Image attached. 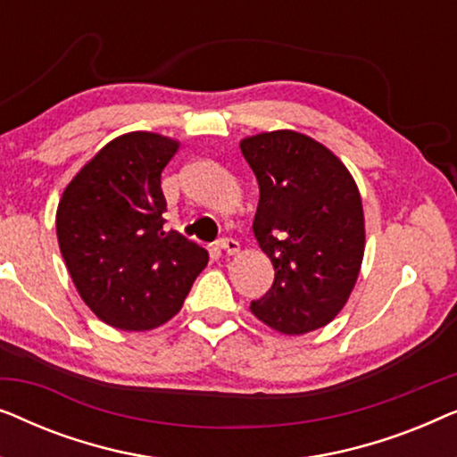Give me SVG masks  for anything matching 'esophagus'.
Masks as SVG:
<instances>
[{
	"mask_svg": "<svg viewBox=\"0 0 457 457\" xmlns=\"http://www.w3.org/2000/svg\"><path fill=\"white\" fill-rule=\"evenodd\" d=\"M216 247L222 249V252H227L228 255H237V253H239V249H241L239 241L230 239V237H222V239H218Z\"/></svg>",
	"mask_w": 457,
	"mask_h": 457,
	"instance_id": "obj_1",
	"label": "esophagus"
}]
</instances>
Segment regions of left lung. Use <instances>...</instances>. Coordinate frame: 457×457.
Segmentation results:
<instances>
[{"label": "left lung", "instance_id": "obj_1", "mask_svg": "<svg viewBox=\"0 0 457 457\" xmlns=\"http://www.w3.org/2000/svg\"><path fill=\"white\" fill-rule=\"evenodd\" d=\"M239 145L260 185L253 235L274 266L272 287L249 310L283 335L327 327L364 260L358 185L328 147L295 130L252 135Z\"/></svg>", "mask_w": 457, "mask_h": 457}]
</instances>
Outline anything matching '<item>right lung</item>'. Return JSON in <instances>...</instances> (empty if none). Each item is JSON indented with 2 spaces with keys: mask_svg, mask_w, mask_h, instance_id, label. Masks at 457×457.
<instances>
[{
  "mask_svg": "<svg viewBox=\"0 0 457 457\" xmlns=\"http://www.w3.org/2000/svg\"><path fill=\"white\" fill-rule=\"evenodd\" d=\"M180 143L135 130L116 137L62 193L55 230L79 295L99 320L152 330L183 308L208 252L166 233L162 170Z\"/></svg>",
  "mask_w": 457,
  "mask_h": 457,
  "instance_id": "right-lung-1",
  "label": "right lung"
}]
</instances>
